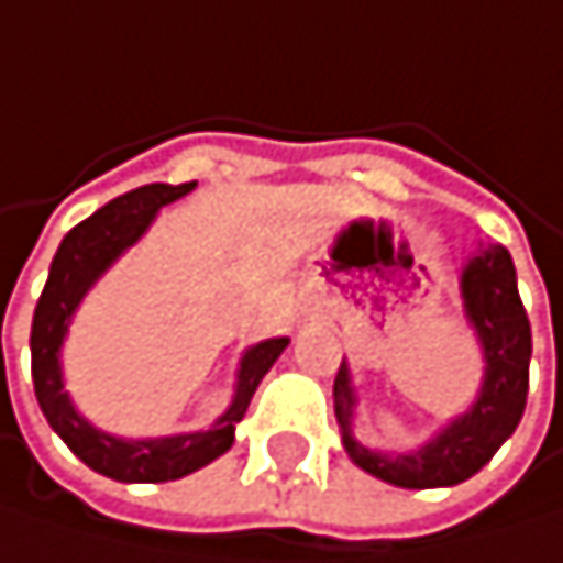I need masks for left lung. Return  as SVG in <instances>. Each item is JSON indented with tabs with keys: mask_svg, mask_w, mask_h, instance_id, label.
Returning a JSON list of instances; mask_svg holds the SVG:
<instances>
[{
	"mask_svg": "<svg viewBox=\"0 0 563 563\" xmlns=\"http://www.w3.org/2000/svg\"><path fill=\"white\" fill-rule=\"evenodd\" d=\"M463 317L483 354V382L466 412L408 452L372 449L354 435L357 391L351 364L334 378V416L354 466L401 489H439L476 476L520 426L530 372V320L517 294V269L504 246H476L460 273Z\"/></svg>",
	"mask_w": 563,
	"mask_h": 563,
	"instance_id": "1",
	"label": "left lung"
}]
</instances>
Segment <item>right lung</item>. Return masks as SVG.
<instances>
[{"mask_svg": "<svg viewBox=\"0 0 563 563\" xmlns=\"http://www.w3.org/2000/svg\"><path fill=\"white\" fill-rule=\"evenodd\" d=\"M191 188H196V181L144 185L128 191V196H118L114 202L97 209L90 219L74 225L63 235V243L49 263L46 287L33 313V334H30L33 388L43 416L80 463L118 483L181 479L219 460L222 452H229L235 442V422L246 416L256 385L290 344V338H266L243 351L240 367H235L232 401L209 429L155 435V439H124L97 429L87 416H80V408L67 391V378H63V344H67L74 313L80 310L84 297L93 290L97 279L151 229L158 212L175 199L188 196Z\"/></svg>", "mask_w": 563, "mask_h": 563, "instance_id": "right-lung-1", "label": "right lung"}]
</instances>
